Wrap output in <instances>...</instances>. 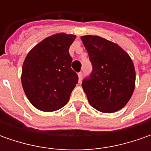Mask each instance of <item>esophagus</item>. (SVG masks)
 <instances>
[{
	"label": "esophagus",
	"instance_id": "34e87169",
	"mask_svg": "<svg viewBox=\"0 0 151 151\" xmlns=\"http://www.w3.org/2000/svg\"><path fill=\"white\" fill-rule=\"evenodd\" d=\"M78 76H79V81L81 82V80H82V77H83V73L79 72L78 73Z\"/></svg>",
	"mask_w": 151,
	"mask_h": 151
}]
</instances>
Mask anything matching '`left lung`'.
<instances>
[{
	"label": "left lung",
	"mask_w": 151,
	"mask_h": 151,
	"mask_svg": "<svg viewBox=\"0 0 151 151\" xmlns=\"http://www.w3.org/2000/svg\"><path fill=\"white\" fill-rule=\"evenodd\" d=\"M92 71L82 81L89 103L111 113L129 101L135 86V70L129 55L118 44L98 36H82Z\"/></svg>",
	"instance_id": "8db88e82"
}]
</instances>
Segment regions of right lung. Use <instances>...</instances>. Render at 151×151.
Returning a JSON list of instances; mask_svg holds the SVG:
<instances>
[{
	"label": "right lung",
	"instance_id": "obj_1",
	"mask_svg": "<svg viewBox=\"0 0 151 151\" xmlns=\"http://www.w3.org/2000/svg\"><path fill=\"white\" fill-rule=\"evenodd\" d=\"M75 35L58 33L37 44L22 65V85L27 99L36 108L53 112L66 104L78 83L71 69L69 49Z\"/></svg>",
	"mask_w": 151,
	"mask_h": 151
}]
</instances>
